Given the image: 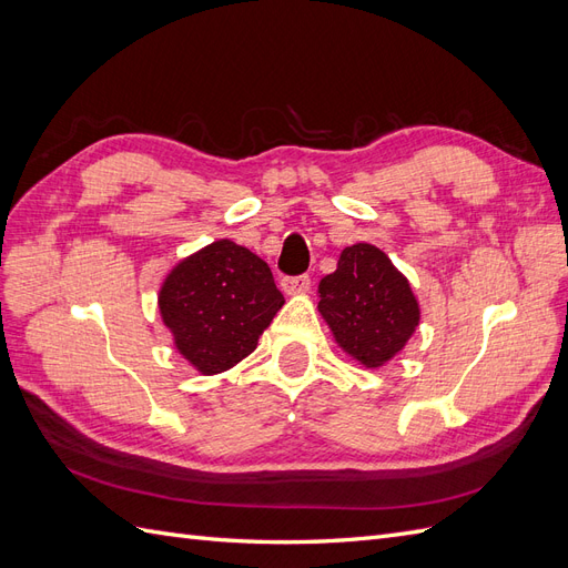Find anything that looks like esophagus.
<instances>
[{"mask_svg": "<svg viewBox=\"0 0 568 568\" xmlns=\"http://www.w3.org/2000/svg\"><path fill=\"white\" fill-rule=\"evenodd\" d=\"M282 291L288 296L307 294V291H311V277H307V274H298V277H284L282 280Z\"/></svg>", "mask_w": 568, "mask_h": 568, "instance_id": "1", "label": "esophagus"}]
</instances>
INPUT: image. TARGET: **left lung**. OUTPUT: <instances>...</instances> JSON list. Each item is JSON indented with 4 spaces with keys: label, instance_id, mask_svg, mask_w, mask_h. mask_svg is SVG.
I'll return each mask as SVG.
<instances>
[{
    "label": "left lung",
    "instance_id": "left-lung-1",
    "mask_svg": "<svg viewBox=\"0 0 568 568\" xmlns=\"http://www.w3.org/2000/svg\"><path fill=\"white\" fill-rule=\"evenodd\" d=\"M317 311L341 351L367 369L384 367L419 326V303L405 274L372 244L341 251L320 282Z\"/></svg>",
    "mask_w": 568,
    "mask_h": 568
}]
</instances>
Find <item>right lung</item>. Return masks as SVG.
I'll use <instances>...</instances> for the list:
<instances>
[{
  "label": "right lung",
  "mask_w": 568,
  "mask_h": 568,
  "mask_svg": "<svg viewBox=\"0 0 568 568\" xmlns=\"http://www.w3.org/2000/svg\"><path fill=\"white\" fill-rule=\"evenodd\" d=\"M282 305L267 263L230 239L186 255L159 291V311L178 353L205 376L251 355Z\"/></svg>",
  "instance_id": "1"
}]
</instances>
